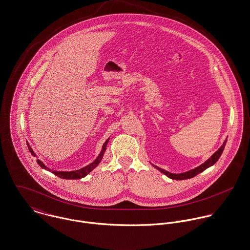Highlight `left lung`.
<instances>
[{"label": "left lung", "instance_id": "1", "mask_svg": "<svg viewBox=\"0 0 250 250\" xmlns=\"http://www.w3.org/2000/svg\"><path fill=\"white\" fill-rule=\"evenodd\" d=\"M226 141L227 140H225L224 141V143H223V145H222V146L205 162V163H203L202 165H200V166L197 167H195L194 169H191V170H189V171H186V172H182V173H171V172H168V171H167L165 169H163V168H160V167H158L154 166L155 167H157L161 172H163L164 174H166L167 177H169V178H171V179H177V180H183V179H189V178H192V177H194L195 176L196 174H198V173H200V172H202L203 170H205L207 167H209L213 166L218 160H219V158L221 157V155H222V151H223V149H224V146H225V144H226Z\"/></svg>", "mask_w": 250, "mask_h": 250}]
</instances>
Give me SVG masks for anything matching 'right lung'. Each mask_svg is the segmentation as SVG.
<instances>
[{"mask_svg": "<svg viewBox=\"0 0 250 250\" xmlns=\"http://www.w3.org/2000/svg\"><path fill=\"white\" fill-rule=\"evenodd\" d=\"M108 140H109V139H107V140L105 141L104 145L103 146V149H102L100 155L98 156V158H97L94 162H92L90 165L84 167L83 168L78 169V170H73V171H57V170H56V171H53V170H51L49 167H47L45 166L40 160H37V163H38V165L41 167L42 168H45V169H47V170L52 171L54 174H56V175H57V176L60 177V178H63V179H81V178H83L84 176H86L90 171H92L96 167L99 165V163L102 161L103 156H104V151H105V149H106V146H107ZM28 146L30 153L35 156V153L33 152V150L31 149V147H30L28 145Z\"/></svg>", "mask_w": 250, "mask_h": 250, "instance_id": "right-lung-1", "label": "right lung"}]
</instances>
